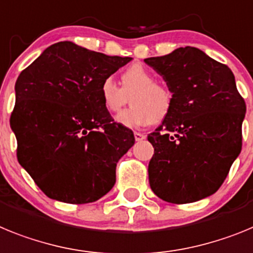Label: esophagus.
<instances>
[{
    "label": "esophagus",
    "mask_w": 253,
    "mask_h": 253,
    "mask_svg": "<svg viewBox=\"0 0 253 253\" xmlns=\"http://www.w3.org/2000/svg\"><path fill=\"white\" fill-rule=\"evenodd\" d=\"M133 135H135L136 141H141V140L145 139V135H144V133H141V132H135Z\"/></svg>",
    "instance_id": "34e87169"
}]
</instances>
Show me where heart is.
<instances>
[{
    "instance_id": "heart-1",
    "label": "heart",
    "mask_w": 253,
    "mask_h": 253,
    "mask_svg": "<svg viewBox=\"0 0 253 253\" xmlns=\"http://www.w3.org/2000/svg\"><path fill=\"white\" fill-rule=\"evenodd\" d=\"M102 104L111 113H116L127 103L129 96L131 107L116 117L125 127H142L162 121L170 113L173 93L166 85L157 83L151 71L141 65H132L121 75V86L107 76L99 85Z\"/></svg>"
}]
</instances>
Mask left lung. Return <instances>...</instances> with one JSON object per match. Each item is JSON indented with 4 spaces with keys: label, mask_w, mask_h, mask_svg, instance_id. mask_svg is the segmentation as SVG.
Instances as JSON below:
<instances>
[{
    "label": "left lung",
    "mask_w": 253,
    "mask_h": 253,
    "mask_svg": "<svg viewBox=\"0 0 253 253\" xmlns=\"http://www.w3.org/2000/svg\"><path fill=\"white\" fill-rule=\"evenodd\" d=\"M145 62L173 93L172 111L148 136L151 190L172 204L205 199L219 190L242 149L246 103L234 75L195 47Z\"/></svg>",
    "instance_id": "1"
}]
</instances>
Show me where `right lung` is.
I'll return each mask as SVG.
<instances>
[{"instance_id":"right-lung-1","label":"right lung","mask_w":253,"mask_h":253,"mask_svg":"<svg viewBox=\"0 0 253 253\" xmlns=\"http://www.w3.org/2000/svg\"><path fill=\"white\" fill-rule=\"evenodd\" d=\"M131 60L58 42L19 75L10 117L17 160L50 199L94 203L116 183L135 136L103 107L99 85Z\"/></svg>"}]
</instances>
